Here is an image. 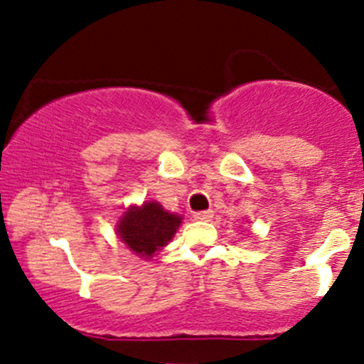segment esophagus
Masks as SVG:
<instances>
[{
	"instance_id": "1",
	"label": "esophagus",
	"mask_w": 364,
	"mask_h": 364,
	"mask_svg": "<svg viewBox=\"0 0 364 364\" xmlns=\"http://www.w3.org/2000/svg\"><path fill=\"white\" fill-rule=\"evenodd\" d=\"M193 218L199 220V222H209V220L213 218V211L209 209V211H197L193 213Z\"/></svg>"
}]
</instances>
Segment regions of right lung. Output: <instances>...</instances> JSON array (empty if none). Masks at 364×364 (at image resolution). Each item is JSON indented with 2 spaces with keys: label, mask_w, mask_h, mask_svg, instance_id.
<instances>
[{
  "label": "right lung",
  "mask_w": 364,
  "mask_h": 364,
  "mask_svg": "<svg viewBox=\"0 0 364 364\" xmlns=\"http://www.w3.org/2000/svg\"><path fill=\"white\" fill-rule=\"evenodd\" d=\"M181 216L165 211L155 200L132 205L117 222V236L137 255L149 259L174 237Z\"/></svg>",
  "instance_id": "obj_1"
}]
</instances>
